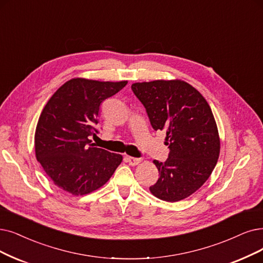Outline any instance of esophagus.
<instances>
[{"label": "esophagus", "instance_id": "obj_1", "mask_svg": "<svg viewBox=\"0 0 263 263\" xmlns=\"http://www.w3.org/2000/svg\"><path fill=\"white\" fill-rule=\"evenodd\" d=\"M126 161L129 163V165H138L141 162V159H136V157H132V156H126Z\"/></svg>", "mask_w": 263, "mask_h": 263}]
</instances>
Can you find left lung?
<instances>
[{
	"mask_svg": "<svg viewBox=\"0 0 263 263\" xmlns=\"http://www.w3.org/2000/svg\"><path fill=\"white\" fill-rule=\"evenodd\" d=\"M152 127L166 133L168 159L154 160L159 179L150 192L166 202L192 195L212 175L220 154L217 123L206 99L181 80L134 83Z\"/></svg>",
	"mask_w": 263,
	"mask_h": 263,
	"instance_id": "8db88e82",
	"label": "left lung"
}]
</instances>
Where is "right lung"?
<instances>
[{
  "mask_svg": "<svg viewBox=\"0 0 263 263\" xmlns=\"http://www.w3.org/2000/svg\"><path fill=\"white\" fill-rule=\"evenodd\" d=\"M126 84L74 78L45 104L35 128V156L61 190L77 196L96 191L122 163L121 154L97 148L89 136L98 133L95 125L101 102Z\"/></svg>",
  "mask_w": 263,
  "mask_h": 263,
  "instance_id": "add662e5",
  "label": "right lung"
}]
</instances>
